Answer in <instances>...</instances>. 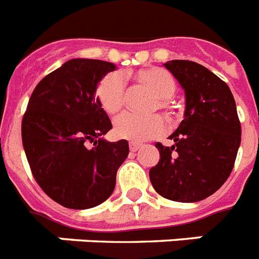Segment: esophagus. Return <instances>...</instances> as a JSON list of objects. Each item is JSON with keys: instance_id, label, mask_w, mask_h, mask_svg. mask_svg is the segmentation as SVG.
I'll return each instance as SVG.
<instances>
[{"instance_id": "34e87169", "label": "esophagus", "mask_w": 259, "mask_h": 259, "mask_svg": "<svg viewBox=\"0 0 259 259\" xmlns=\"http://www.w3.org/2000/svg\"><path fill=\"white\" fill-rule=\"evenodd\" d=\"M140 147H142V144H139V143H130V151L131 152H136V151H139L140 149Z\"/></svg>"}]
</instances>
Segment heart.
<instances>
[{
    "instance_id": "1",
    "label": "heart",
    "mask_w": 259,
    "mask_h": 259,
    "mask_svg": "<svg viewBox=\"0 0 259 259\" xmlns=\"http://www.w3.org/2000/svg\"><path fill=\"white\" fill-rule=\"evenodd\" d=\"M134 79L157 96V102L153 106L155 108H160L169 116H175L176 108L170 98L176 94L177 83L169 72L161 67H147L135 72ZM95 98L107 115L114 116L119 114L124 107L125 100V84L123 78L116 72L107 74L96 86ZM114 132L120 139L145 142L161 136L165 132V121L160 115L140 116L123 114L114 121Z\"/></svg>"
}]
</instances>
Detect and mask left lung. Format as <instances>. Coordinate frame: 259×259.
Returning <instances> with one entry per match:
<instances>
[{
	"instance_id": "1",
	"label": "left lung",
	"mask_w": 259,
	"mask_h": 259,
	"mask_svg": "<svg viewBox=\"0 0 259 259\" xmlns=\"http://www.w3.org/2000/svg\"><path fill=\"white\" fill-rule=\"evenodd\" d=\"M165 67L187 95L172 147L156 143L160 160L149 169L155 191L179 202H196L219 191L232 173L241 143V123L229 86L204 66L175 59Z\"/></svg>"
}]
</instances>
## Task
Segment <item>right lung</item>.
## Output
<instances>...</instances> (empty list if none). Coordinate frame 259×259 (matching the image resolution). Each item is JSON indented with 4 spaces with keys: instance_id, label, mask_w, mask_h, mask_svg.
<instances>
[{
    "instance_id": "1",
    "label": "right lung",
    "mask_w": 259,
    "mask_h": 259,
    "mask_svg": "<svg viewBox=\"0 0 259 259\" xmlns=\"http://www.w3.org/2000/svg\"><path fill=\"white\" fill-rule=\"evenodd\" d=\"M114 70L115 65L98 59L66 62L38 83L23 114L21 134L31 173L65 208L89 209L106 201L130 152L127 140L100 139L112 124L94 94Z\"/></svg>"
}]
</instances>
